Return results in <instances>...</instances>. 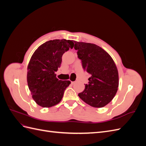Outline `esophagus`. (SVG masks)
<instances>
[{
  "instance_id": "esophagus-1",
  "label": "esophagus",
  "mask_w": 146,
  "mask_h": 146,
  "mask_svg": "<svg viewBox=\"0 0 146 146\" xmlns=\"http://www.w3.org/2000/svg\"><path fill=\"white\" fill-rule=\"evenodd\" d=\"M75 83H76L75 82H71V84H72V85H74V84Z\"/></svg>"
}]
</instances>
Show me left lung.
Wrapping results in <instances>:
<instances>
[{
	"label": "left lung",
	"mask_w": 146,
	"mask_h": 146,
	"mask_svg": "<svg viewBox=\"0 0 146 146\" xmlns=\"http://www.w3.org/2000/svg\"><path fill=\"white\" fill-rule=\"evenodd\" d=\"M83 69L90 75L88 84L78 94L80 98L95 108L103 107L112 100L119 86V76L113 60L94 44L74 41Z\"/></svg>",
	"instance_id": "left-lung-1"
}]
</instances>
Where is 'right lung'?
<instances>
[{
	"mask_svg": "<svg viewBox=\"0 0 146 146\" xmlns=\"http://www.w3.org/2000/svg\"><path fill=\"white\" fill-rule=\"evenodd\" d=\"M72 41L54 39L42 44L33 53L27 68V83L33 100L42 107H51L63 98L69 80H60L55 72L60 67L62 56L72 48Z\"/></svg>",
	"mask_w": 146,
	"mask_h": 146,
	"instance_id": "obj_1",
	"label": "right lung"
}]
</instances>
